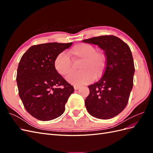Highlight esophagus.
<instances>
[{
    "instance_id": "1",
    "label": "esophagus",
    "mask_w": 153,
    "mask_h": 153,
    "mask_svg": "<svg viewBox=\"0 0 153 153\" xmlns=\"http://www.w3.org/2000/svg\"><path fill=\"white\" fill-rule=\"evenodd\" d=\"M80 85H74V89L75 90H78V89H80Z\"/></svg>"
}]
</instances>
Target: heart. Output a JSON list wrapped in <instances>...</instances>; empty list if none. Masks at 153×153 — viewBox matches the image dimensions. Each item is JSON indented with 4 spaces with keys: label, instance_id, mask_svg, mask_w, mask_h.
Returning a JSON list of instances; mask_svg holds the SVG:
<instances>
[{
    "label": "heart",
    "instance_id": "obj_1",
    "mask_svg": "<svg viewBox=\"0 0 153 153\" xmlns=\"http://www.w3.org/2000/svg\"><path fill=\"white\" fill-rule=\"evenodd\" d=\"M74 62L82 61L79 66L81 71L67 76L68 82L75 85L89 84L94 78H100L103 75L106 68V55L96 51L93 46L80 43L75 45L70 50ZM54 68L57 72L63 76L68 75L73 70L71 59L64 52L59 54L54 61Z\"/></svg>",
    "mask_w": 153,
    "mask_h": 153
}]
</instances>
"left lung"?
<instances>
[{
	"instance_id": "1",
	"label": "left lung",
	"mask_w": 153,
	"mask_h": 153,
	"mask_svg": "<svg viewBox=\"0 0 153 153\" xmlns=\"http://www.w3.org/2000/svg\"><path fill=\"white\" fill-rule=\"evenodd\" d=\"M98 45L105 52L106 68L102 78L88 86L85 100L88 112L101 119H108L121 113L128 104L133 85L135 66L131 50L114 36H101L82 40Z\"/></svg>"
}]
</instances>
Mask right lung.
<instances>
[{
  "mask_svg": "<svg viewBox=\"0 0 153 153\" xmlns=\"http://www.w3.org/2000/svg\"><path fill=\"white\" fill-rule=\"evenodd\" d=\"M73 43H48L30 47L17 69L18 94L32 116L46 121L64 113L74 87L55 70L54 61Z\"/></svg>",
  "mask_w": 153,
  "mask_h": 153,
  "instance_id": "1",
  "label": "right lung"
}]
</instances>
